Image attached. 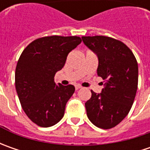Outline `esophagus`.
I'll list each match as a JSON object with an SVG mask.
<instances>
[{
  "mask_svg": "<svg viewBox=\"0 0 150 150\" xmlns=\"http://www.w3.org/2000/svg\"><path fill=\"white\" fill-rule=\"evenodd\" d=\"M81 88H82V86H81V85H79V84H77V85H75V89H76V90L80 89Z\"/></svg>",
  "mask_w": 150,
  "mask_h": 150,
  "instance_id": "1",
  "label": "esophagus"
}]
</instances>
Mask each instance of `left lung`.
Instances as JSON below:
<instances>
[{
    "label": "left lung",
    "mask_w": 150,
    "mask_h": 150,
    "mask_svg": "<svg viewBox=\"0 0 150 150\" xmlns=\"http://www.w3.org/2000/svg\"><path fill=\"white\" fill-rule=\"evenodd\" d=\"M98 55V75L104 80L101 93L91 90L85 103L88 118L98 128H114L129 112L138 88L139 67L133 52L121 41L105 36L82 37Z\"/></svg>",
    "instance_id": "left-lung-1"
}]
</instances>
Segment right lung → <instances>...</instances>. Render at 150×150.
Here are the masks:
<instances>
[{"label":"right lung","instance_id":"add662e5","mask_svg":"<svg viewBox=\"0 0 150 150\" xmlns=\"http://www.w3.org/2000/svg\"><path fill=\"white\" fill-rule=\"evenodd\" d=\"M81 42L77 36H47L34 40L21 54L15 72L16 89L25 113L40 127L53 126L64 115L75 88L56 84L55 74Z\"/></svg>","mask_w":150,"mask_h":150}]
</instances>
